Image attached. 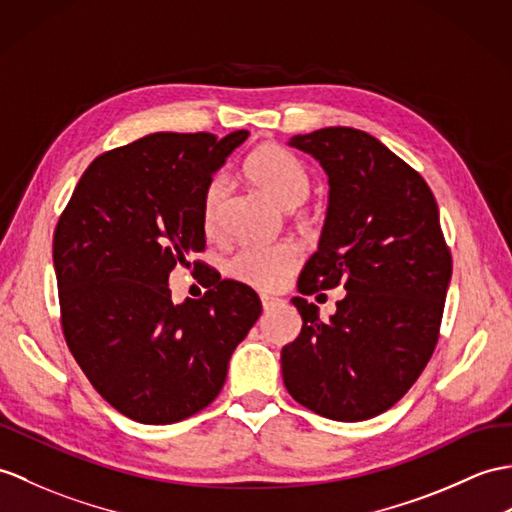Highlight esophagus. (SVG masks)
I'll return each mask as SVG.
<instances>
[{
  "label": "esophagus",
  "mask_w": 512,
  "mask_h": 512,
  "mask_svg": "<svg viewBox=\"0 0 512 512\" xmlns=\"http://www.w3.org/2000/svg\"><path fill=\"white\" fill-rule=\"evenodd\" d=\"M277 303H279V299H275V296L261 294V305H264V310H270V307H275Z\"/></svg>",
  "instance_id": "esophagus-1"
}]
</instances>
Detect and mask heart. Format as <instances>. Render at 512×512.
Instances as JSON below:
<instances>
[{
    "label": "heart",
    "instance_id": "1",
    "mask_svg": "<svg viewBox=\"0 0 512 512\" xmlns=\"http://www.w3.org/2000/svg\"><path fill=\"white\" fill-rule=\"evenodd\" d=\"M244 176L261 194L285 209L296 207L310 194V174L301 161L288 150L272 144L248 154ZM224 205H227V183L222 176H213L200 202L202 227L207 235L220 233ZM301 257V248L290 242L277 246H242L227 259V275L255 290H279L301 266Z\"/></svg>",
    "mask_w": 512,
    "mask_h": 512
}]
</instances>
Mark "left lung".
<instances>
[{
    "instance_id": "left-lung-1",
    "label": "left lung",
    "mask_w": 512,
    "mask_h": 512,
    "mask_svg": "<svg viewBox=\"0 0 512 512\" xmlns=\"http://www.w3.org/2000/svg\"><path fill=\"white\" fill-rule=\"evenodd\" d=\"M329 174V211L318 251L292 303L299 338L281 351L283 384L320 417L366 421L406 395L441 336L451 253L425 178L358 128L292 137ZM344 284L329 324L304 299Z\"/></svg>"
}]
</instances>
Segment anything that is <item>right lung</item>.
I'll return each mask as SVG.
<instances>
[{
    "instance_id": "obj_1",
    "label": "right lung",
    "mask_w": 512,
    "mask_h": 512,
    "mask_svg": "<svg viewBox=\"0 0 512 512\" xmlns=\"http://www.w3.org/2000/svg\"><path fill=\"white\" fill-rule=\"evenodd\" d=\"M248 130L154 133L100 154L54 231L67 347L91 386L124 417L168 425L220 395L235 351L261 314L253 288L205 261L202 192ZM205 269L208 292L181 306L176 264Z\"/></svg>"
}]
</instances>
